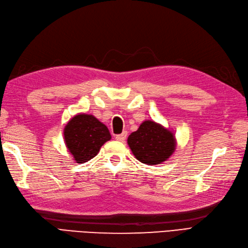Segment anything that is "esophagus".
Here are the masks:
<instances>
[{
	"instance_id": "1",
	"label": "esophagus",
	"mask_w": 248,
	"mask_h": 248,
	"mask_svg": "<svg viewBox=\"0 0 248 248\" xmlns=\"http://www.w3.org/2000/svg\"><path fill=\"white\" fill-rule=\"evenodd\" d=\"M126 137H127V133H126V131H123L122 134L115 136V140L121 141V142H124L125 139H126Z\"/></svg>"
}]
</instances>
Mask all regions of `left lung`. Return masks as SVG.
<instances>
[{"label":"left lung","mask_w":248,"mask_h":248,"mask_svg":"<svg viewBox=\"0 0 248 248\" xmlns=\"http://www.w3.org/2000/svg\"><path fill=\"white\" fill-rule=\"evenodd\" d=\"M127 143L135 157L142 163L154 166L168 160L176 148L172 131L154 121H144L131 133Z\"/></svg>","instance_id":"8db88e82"}]
</instances>
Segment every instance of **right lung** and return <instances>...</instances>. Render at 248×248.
<instances>
[{"mask_svg": "<svg viewBox=\"0 0 248 248\" xmlns=\"http://www.w3.org/2000/svg\"><path fill=\"white\" fill-rule=\"evenodd\" d=\"M64 142L78 163L94 158L104 143L111 139L106 125L91 114L80 113L69 121L63 130Z\"/></svg>", "mask_w": 248, "mask_h": 248, "instance_id": "1", "label": "right lung"}]
</instances>
